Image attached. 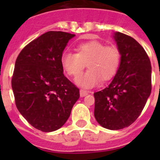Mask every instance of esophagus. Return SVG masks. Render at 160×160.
Returning <instances> with one entry per match:
<instances>
[{
    "label": "esophagus",
    "mask_w": 160,
    "mask_h": 160,
    "mask_svg": "<svg viewBox=\"0 0 160 160\" xmlns=\"http://www.w3.org/2000/svg\"><path fill=\"white\" fill-rule=\"evenodd\" d=\"M87 94H88V92H87V90H80V96H81V97H84V96L87 95Z\"/></svg>",
    "instance_id": "34e87169"
}]
</instances>
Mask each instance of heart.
I'll return each mask as SVG.
<instances>
[{
    "label": "heart",
    "instance_id": "b5f03b06",
    "mask_svg": "<svg viewBox=\"0 0 160 160\" xmlns=\"http://www.w3.org/2000/svg\"><path fill=\"white\" fill-rule=\"evenodd\" d=\"M76 53L64 51L60 58L62 67L69 76L76 78L85 63L89 70L79 76L76 82L84 88H91L116 75L121 64V53L114 45L107 46L98 41L82 42L75 47Z\"/></svg>",
    "mask_w": 160,
    "mask_h": 160
}]
</instances>
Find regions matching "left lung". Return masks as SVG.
Listing matches in <instances>:
<instances>
[{
    "label": "left lung",
    "instance_id": "left-lung-1",
    "mask_svg": "<svg viewBox=\"0 0 160 160\" xmlns=\"http://www.w3.org/2000/svg\"><path fill=\"white\" fill-rule=\"evenodd\" d=\"M114 38L121 64L111 84L94 94V117L103 128L120 130L135 122L145 107L152 91V66L134 38L119 32Z\"/></svg>",
    "mask_w": 160,
    "mask_h": 160
}]
</instances>
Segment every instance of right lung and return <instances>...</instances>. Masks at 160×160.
Here are the masks:
<instances>
[{"mask_svg":"<svg viewBox=\"0 0 160 160\" xmlns=\"http://www.w3.org/2000/svg\"><path fill=\"white\" fill-rule=\"evenodd\" d=\"M74 36L62 31L45 32L23 48L15 62L12 88L17 108L30 125L44 132L62 128L80 97L60 62Z\"/></svg>","mask_w":160,"mask_h":160,"instance_id":"right-lung-1","label":"right lung"}]
</instances>
